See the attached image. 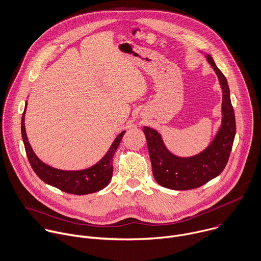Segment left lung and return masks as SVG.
Instances as JSON below:
<instances>
[{
  "instance_id": "1",
  "label": "left lung",
  "mask_w": 261,
  "mask_h": 261,
  "mask_svg": "<svg viewBox=\"0 0 261 261\" xmlns=\"http://www.w3.org/2000/svg\"><path fill=\"white\" fill-rule=\"evenodd\" d=\"M205 58L217 74L222 88V122L212 143L194 156L179 158L167 149L158 130L148 126L143 128L154 179L169 189L189 190L202 186L222 173L231 152L236 136V118L229 87L213 58L210 55Z\"/></svg>"
}]
</instances>
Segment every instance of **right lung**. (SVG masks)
<instances>
[{"label": "right lung", "mask_w": 261, "mask_h": 261, "mask_svg": "<svg viewBox=\"0 0 261 261\" xmlns=\"http://www.w3.org/2000/svg\"><path fill=\"white\" fill-rule=\"evenodd\" d=\"M25 108L21 117V136L31 167L42 181L48 185L61 189L62 191L77 195H84L99 191L109 184L113 174V156L120 144L123 135L125 134V130L116 137L108 152L98 163H96V165L80 171L58 170L41 162L33 151L25 133Z\"/></svg>", "instance_id": "obj_1"}]
</instances>
